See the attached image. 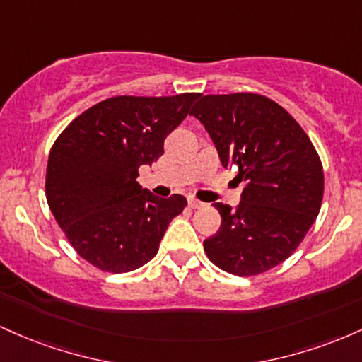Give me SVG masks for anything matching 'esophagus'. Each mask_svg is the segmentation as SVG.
Returning a JSON list of instances; mask_svg holds the SVG:
<instances>
[{"label": "esophagus", "instance_id": "obj_1", "mask_svg": "<svg viewBox=\"0 0 362 362\" xmlns=\"http://www.w3.org/2000/svg\"><path fill=\"white\" fill-rule=\"evenodd\" d=\"M189 206L192 207V209H199V207L204 206V202H201V201H197V199L190 197V199H189Z\"/></svg>", "mask_w": 362, "mask_h": 362}]
</instances>
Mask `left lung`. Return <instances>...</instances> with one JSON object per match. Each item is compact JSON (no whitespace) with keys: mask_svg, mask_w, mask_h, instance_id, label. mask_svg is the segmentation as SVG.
Returning <instances> with one entry per match:
<instances>
[{"mask_svg":"<svg viewBox=\"0 0 362 362\" xmlns=\"http://www.w3.org/2000/svg\"><path fill=\"white\" fill-rule=\"evenodd\" d=\"M223 167L245 182L236 209L216 202L221 228L204 240L213 264L235 276L276 267L296 250L320 213L322 161L300 124L257 93L204 95L190 110Z\"/></svg>","mask_w":362,"mask_h":362,"instance_id":"left-lung-1","label":"left lung"}]
</instances>
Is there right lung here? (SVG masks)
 Listing matches in <instances>:
<instances>
[{"label":"right lung","instance_id":"right-lung-1","mask_svg":"<svg viewBox=\"0 0 362 362\" xmlns=\"http://www.w3.org/2000/svg\"><path fill=\"white\" fill-rule=\"evenodd\" d=\"M201 93L112 97L62 131L45 175L47 204L69 243L102 271L122 274L156 255L187 199H163L138 184L139 167L163 155L170 132Z\"/></svg>","mask_w":362,"mask_h":362}]
</instances>
